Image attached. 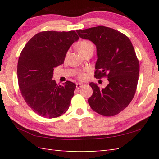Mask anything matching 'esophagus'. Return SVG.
<instances>
[{
	"instance_id": "1",
	"label": "esophagus",
	"mask_w": 159,
	"mask_h": 159,
	"mask_svg": "<svg viewBox=\"0 0 159 159\" xmlns=\"http://www.w3.org/2000/svg\"><path fill=\"white\" fill-rule=\"evenodd\" d=\"M83 83H76V88L77 89H79V88L83 87Z\"/></svg>"
}]
</instances>
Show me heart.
<instances>
[{"instance_id": "heart-1", "label": "heart", "mask_w": 159, "mask_h": 159, "mask_svg": "<svg viewBox=\"0 0 159 159\" xmlns=\"http://www.w3.org/2000/svg\"><path fill=\"white\" fill-rule=\"evenodd\" d=\"M94 49H95V45L93 43L89 40H82L78 45V50L82 55L89 51H94ZM68 54L69 52L66 53V57H67ZM78 78L80 80H84L87 78V74L85 72H79L78 74Z\"/></svg>"}]
</instances>
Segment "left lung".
Returning a JSON list of instances; mask_svg holds the SVG:
<instances>
[{
    "mask_svg": "<svg viewBox=\"0 0 159 159\" xmlns=\"http://www.w3.org/2000/svg\"><path fill=\"white\" fill-rule=\"evenodd\" d=\"M79 36L95 44L96 79L107 78L109 84L99 88L90 83L93 95L88 103L94 111L113 116L124 110L133 99L139 79V63L129 38L104 26L76 30Z\"/></svg>",
    "mask_w": 159,
    "mask_h": 159,
    "instance_id": "left-lung-1",
    "label": "left lung"
}]
</instances>
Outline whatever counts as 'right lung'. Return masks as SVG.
<instances>
[{"label": "right lung", "instance_id": "obj_1", "mask_svg": "<svg viewBox=\"0 0 159 159\" xmlns=\"http://www.w3.org/2000/svg\"><path fill=\"white\" fill-rule=\"evenodd\" d=\"M79 37L75 31L38 33L21 50L17 79L26 103L38 115L54 118L68 110L76 84L66 80L61 85L52 80L55 67L64 63L66 53Z\"/></svg>", "mask_w": 159, "mask_h": 159}]
</instances>
